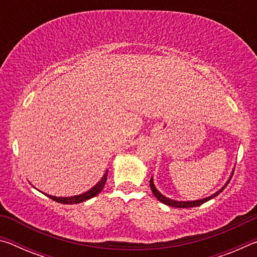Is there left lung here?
<instances>
[{
	"instance_id": "obj_1",
	"label": "left lung",
	"mask_w": 257,
	"mask_h": 257,
	"mask_svg": "<svg viewBox=\"0 0 257 257\" xmlns=\"http://www.w3.org/2000/svg\"><path fill=\"white\" fill-rule=\"evenodd\" d=\"M232 175H233V172L231 173V177H232ZM231 177L229 178V180L225 182V185L222 187V188L221 189H219L216 191V193H214L213 195H211V196H208V197H206V198H203V199H197V201H188V202H179V201H173V199H170V198H168V197H165V196H163L162 194L160 193V191L156 189V187L154 186V182H153V177L151 178V180H150V186H151V189H152V191H153V194H154V196L159 199L160 202H162L163 204H167V205H169V206H173V207H179V208H187V207H195V206H199V205H202V204H204L205 202H207V201H210V199H212V198H214L215 196H217V195H219L221 191H222L225 187H227V185L229 184V181H230V179H231Z\"/></svg>"
}]
</instances>
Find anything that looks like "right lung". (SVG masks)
Listing matches in <instances>:
<instances>
[{
	"label": "right lung",
	"mask_w": 257,
	"mask_h": 257,
	"mask_svg": "<svg viewBox=\"0 0 257 257\" xmlns=\"http://www.w3.org/2000/svg\"><path fill=\"white\" fill-rule=\"evenodd\" d=\"M107 179V170L106 172L104 173V176L102 177V179L99 180L96 185L94 187H92L89 190H87L86 193L84 194H80V195H77V196H71V197H56V196H52V195H47L45 194L47 197H50L51 199H53V201L61 203V204H78V203H81V202H85L87 199H90L96 196L99 193H101L102 189L104 188V186H105V182Z\"/></svg>",
	"instance_id": "right-lung-1"
}]
</instances>
